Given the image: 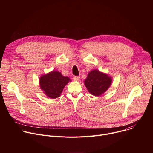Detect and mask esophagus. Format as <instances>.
<instances>
[{"mask_svg":"<svg viewBox=\"0 0 153 153\" xmlns=\"http://www.w3.org/2000/svg\"><path fill=\"white\" fill-rule=\"evenodd\" d=\"M79 79H80V77H79V76H74V77H73V80H75V81L79 80Z\"/></svg>","mask_w":153,"mask_h":153,"instance_id":"esophagus-1","label":"esophagus"}]
</instances>
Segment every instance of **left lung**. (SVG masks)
<instances>
[{
    "label": "left lung",
    "instance_id": "1",
    "mask_svg": "<svg viewBox=\"0 0 153 153\" xmlns=\"http://www.w3.org/2000/svg\"><path fill=\"white\" fill-rule=\"evenodd\" d=\"M111 82V76L97 70H93L88 73L84 81V84L91 94L99 96L110 88Z\"/></svg>",
    "mask_w": 153,
    "mask_h": 153
}]
</instances>
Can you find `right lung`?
<instances>
[{
	"mask_svg": "<svg viewBox=\"0 0 153 153\" xmlns=\"http://www.w3.org/2000/svg\"><path fill=\"white\" fill-rule=\"evenodd\" d=\"M71 80L67 76H63L60 72L53 71L42 75L39 79L40 88L48 97L56 99L60 96L63 89Z\"/></svg>",
	"mask_w": 153,
	"mask_h": 153,
	"instance_id": "1",
	"label": "right lung"
}]
</instances>
